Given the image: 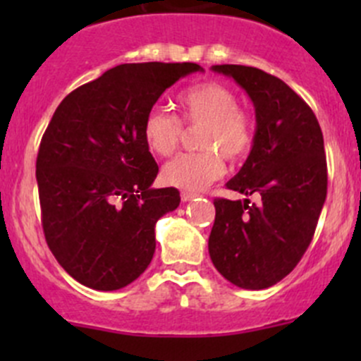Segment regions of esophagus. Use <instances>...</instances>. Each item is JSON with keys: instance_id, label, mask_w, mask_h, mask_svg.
I'll list each match as a JSON object with an SVG mask.
<instances>
[{"instance_id": "34e87169", "label": "esophagus", "mask_w": 361, "mask_h": 361, "mask_svg": "<svg viewBox=\"0 0 361 361\" xmlns=\"http://www.w3.org/2000/svg\"><path fill=\"white\" fill-rule=\"evenodd\" d=\"M180 195H181V201H183V202H187V201H190V199H194L195 195H197V194H194V192L183 190V192H181Z\"/></svg>"}]
</instances>
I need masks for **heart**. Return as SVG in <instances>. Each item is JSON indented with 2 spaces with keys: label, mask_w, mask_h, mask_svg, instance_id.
I'll return each instance as SVG.
<instances>
[{
  "label": "heart",
  "mask_w": 361,
  "mask_h": 361,
  "mask_svg": "<svg viewBox=\"0 0 361 361\" xmlns=\"http://www.w3.org/2000/svg\"><path fill=\"white\" fill-rule=\"evenodd\" d=\"M181 120L202 126L197 145L201 152H188L167 162L162 181L183 190H201L224 174V158L241 160L253 147V122L239 106L228 87L216 82L199 83L178 94ZM164 108H152L143 120V140L148 150L160 157L173 154L183 136V123Z\"/></svg>",
  "instance_id": "1"
}]
</instances>
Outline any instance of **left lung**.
<instances>
[{
    "label": "left lung",
    "mask_w": 361,
    "mask_h": 361,
    "mask_svg": "<svg viewBox=\"0 0 361 361\" xmlns=\"http://www.w3.org/2000/svg\"><path fill=\"white\" fill-rule=\"evenodd\" d=\"M253 101L257 130L228 190L258 202L214 199L209 257L239 288L264 290L300 262L326 199V157L322 127L309 104L283 80L258 68L218 64Z\"/></svg>",
    "instance_id": "left-lung-1"
}]
</instances>
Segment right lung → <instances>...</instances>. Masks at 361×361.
<instances>
[{
	"mask_svg": "<svg viewBox=\"0 0 361 361\" xmlns=\"http://www.w3.org/2000/svg\"><path fill=\"white\" fill-rule=\"evenodd\" d=\"M202 71L194 63L120 64L69 92L36 159L42 225L61 267L89 288L133 283L155 253V224L180 206L176 188H152L159 166L145 115L166 89Z\"/></svg>",
	"mask_w": 361,
	"mask_h": 361,
	"instance_id": "add662e5",
	"label": "right lung"
}]
</instances>
